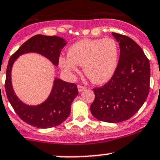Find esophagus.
I'll list each match as a JSON object with an SVG mask.
<instances>
[{"label": "esophagus", "mask_w": 160, "mask_h": 160, "mask_svg": "<svg viewBox=\"0 0 160 160\" xmlns=\"http://www.w3.org/2000/svg\"><path fill=\"white\" fill-rule=\"evenodd\" d=\"M77 88H78V90H79V92H81V91H83V90H84L85 89H86V87L85 86H83V85H80V84H79L78 86H77Z\"/></svg>", "instance_id": "esophagus-1"}]
</instances>
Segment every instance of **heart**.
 <instances>
[{
	"label": "heart",
	"mask_w": 160,
	"mask_h": 160,
	"mask_svg": "<svg viewBox=\"0 0 160 160\" xmlns=\"http://www.w3.org/2000/svg\"><path fill=\"white\" fill-rule=\"evenodd\" d=\"M118 57V45L113 38H85L72 44L68 56L59 58V63L68 72H77L79 65H83L85 74L93 83H103L115 72Z\"/></svg>",
	"instance_id": "b5f03b06"
}]
</instances>
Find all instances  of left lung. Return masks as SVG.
I'll list each match as a JSON object with an SVG mask.
<instances>
[{
  "instance_id": "left-lung-1",
  "label": "left lung",
  "mask_w": 160,
  "mask_h": 160,
  "mask_svg": "<svg viewBox=\"0 0 160 160\" xmlns=\"http://www.w3.org/2000/svg\"><path fill=\"white\" fill-rule=\"evenodd\" d=\"M120 46L117 70L102 87L93 88L90 105L94 118L118 123L132 118L140 109L149 92V61L142 48L125 35L112 32Z\"/></svg>"
}]
</instances>
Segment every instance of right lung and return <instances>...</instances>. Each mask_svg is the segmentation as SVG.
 <instances>
[{
	"label": "right lung",
	"instance_id": "add662e5",
	"mask_svg": "<svg viewBox=\"0 0 160 160\" xmlns=\"http://www.w3.org/2000/svg\"><path fill=\"white\" fill-rule=\"evenodd\" d=\"M66 45L67 42L60 37L36 35L23 43L9 59L6 70V94L16 114L28 125L39 128L60 125L70 115L71 104L78 94L77 86L76 83L56 79L49 98L44 103L38 106L26 105L17 98L13 90L11 81L13 63L20 55L33 52L43 55L58 66L60 52Z\"/></svg>",
	"mask_w": 160,
	"mask_h": 160
}]
</instances>
